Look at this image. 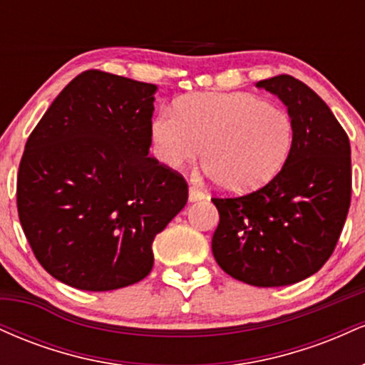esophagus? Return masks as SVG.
I'll list each match as a JSON object with an SVG mask.
<instances>
[{
	"label": "esophagus",
	"instance_id": "1",
	"mask_svg": "<svg viewBox=\"0 0 365 365\" xmlns=\"http://www.w3.org/2000/svg\"><path fill=\"white\" fill-rule=\"evenodd\" d=\"M204 192H200L199 188H195V187H190L188 188V200H190V202H195V200H202L204 199Z\"/></svg>",
	"mask_w": 365,
	"mask_h": 365
}]
</instances>
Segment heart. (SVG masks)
I'll list each match as a JSON object with an SVG mask.
<instances>
[{"label": "heart", "instance_id": "1", "mask_svg": "<svg viewBox=\"0 0 365 365\" xmlns=\"http://www.w3.org/2000/svg\"><path fill=\"white\" fill-rule=\"evenodd\" d=\"M156 158L168 168L202 166L223 190L249 192L282 170L292 149L293 125L282 108L244 92L194 94L150 121Z\"/></svg>", "mask_w": 365, "mask_h": 365}]
</instances>
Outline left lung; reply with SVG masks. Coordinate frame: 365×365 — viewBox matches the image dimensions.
I'll return each mask as SVG.
<instances>
[{"instance_id": "1", "label": "left lung", "mask_w": 365, "mask_h": 365, "mask_svg": "<svg viewBox=\"0 0 365 365\" xmlns=\"http://www.w3.org/2000/svg\"><path fill=\"white\" fill-rule=\"evenodd\" d=\"M288 108L292 149L269 183L212 197L220 225L212 254L232 278L287 287L317 273L333 254L351 197L350 140L319 96L292 75L257 82Z\"/></svg>"}]
</instances>
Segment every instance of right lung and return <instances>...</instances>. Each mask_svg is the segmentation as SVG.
Here are the masks:
<instances>
[{
	"mask_svg": "<svg viewBox=\"0 0 365 365\" xmlns=\"http://www.w3.org/2000/svg\"><path fill=\"white\" fill-rule=\"evenodd\" d=\"M156 89L87 70L29 135L16 177L20 225L61 283L106 292L144 279L154 237L187 204L185 178L148 156Z\"/></svg>",
	"mask_w": 365,
	"mask_h": 365,
	"instance_id": "obj_1",
	"label": "right lung"
}]
</instances>
